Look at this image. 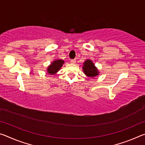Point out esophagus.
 <instances>
[{"label": "esophagus", "instance_id": "obj_1", "mask_svg": "<svg viewBox=\"0 0 145 145\" xmlns=\"http://www.w3.org/2000/svg\"><path fill=\"white\" fill-rule=\"evenodd\" d=\"M70 62L72 64H75L76 62V59H71L70 60Z\"/></svg>", "mask_w": 145, "mask_h": 145}]
</instances>
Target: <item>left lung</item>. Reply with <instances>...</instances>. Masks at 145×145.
<instances>
[{"instance_id":"left-lung-1","label":"left lung","mask_w":145,"mask_h":145,"mask_svg":"<svg viewBox=\"0 0 145 145\" xmlns=\"http://www.w3.org/2000/svg\"><path fill=\"white\" fill-rule=\"evenodd\" d=\"M82 70L84 74L89 77L93 78L99 75V71L95 67L94 63L91 60L86 59L83 63Z\"/></svg>"}]
</instances>
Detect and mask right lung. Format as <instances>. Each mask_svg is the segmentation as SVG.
Here are the masks:
<instances>
[{
  "mask_svg": "<svg viewBox=\"0 0 145 145\" xmlns=\"http://www.w3.org/2000/svg\"><path fill=\"white\" fill-rule=\"evenodd\" d=\"M64 63H65V61L60 59L53 61L50 63V65L48 66L47 68H46L47 73L50 75L56 74L61 69V67H63Z\"/></svg>",
  "mask_w": 145,
  "mask_h": 145,
  "instance_id": "add662e5",
  "label": "right lung"
}]
</instances>
